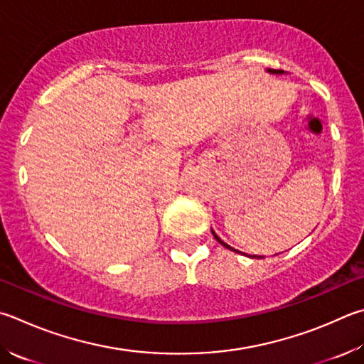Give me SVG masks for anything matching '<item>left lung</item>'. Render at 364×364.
I'll use <instances>...</instances> for the list:
<instances>
[{
  "label": "left lung",
  "instance_id": "obj_1",
  "mask_svg": "<svg viewBox=\"0 0 364 364\" xmlns=\"http://www.w3.org/2000/svg\"><path fill=\"white\" fill-rule=\"evenodd\" d=\"M269 71H270V73H283V71H280V70H269ZM213 235H215V239H216V240H218V242H220V243H221V245H223V247H226V248H228V250H232V251H237V250H234V248H230V247H229V245H228V243H224V242H223V240H221V239H220V237H218V235H216V234H215V232H213ZM253 257H256V256H253Z\"/></svg>",
  "mask_w": 364,
  "mask_h": 364
}]
</instances>
